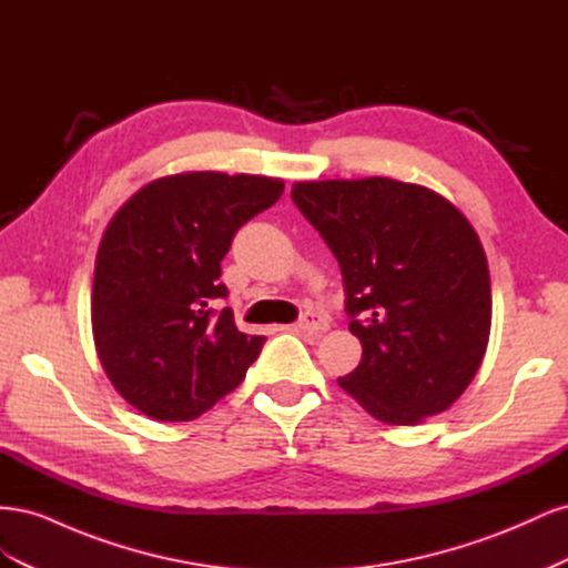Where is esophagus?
Listing matches in <instances>:
<instances>
[{
	"label": "esophagus",
	"mask_w": 568,
	"mask_h": 568,
	"mask_svg": "<svg viewBox=\"0 0 568 568\" xmlns=\"http://www.w3.org/2000/svg\"><path fill=\"white\" fill-rule=\"evenodd\" d=\"M296 326L301 332H307V334H322V332H326V320L322 317V315H317V313H305L298 322H296Z\"/></svg>",
	"instance_id": "obj_1"
}]
</instances>
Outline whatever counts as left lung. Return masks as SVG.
<instances>
[{
	"label": "left lung",
	"instance_id": "1",
	"mask_svg": "<svg viewBox=\"0 0 568 568\" xmlns=\"http://www.w3.org/2000/svg\"><path fill=\"white\" fill-rule=\"evenodd\" d=\"M291 199L336 255L363 343L341 388L395 426L448 409L480 367L493 320L471 222L434 189L390 178L296 182Z\"/></svg>",
	"mask_w": 568,
	"mask_h": 568
}]
</instances>
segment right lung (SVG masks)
Returning a JSON list of instances; mask_svg holds the SVG:
<instances>
[{"instance_id": "obj_1", "label": "right lung", "mask_w": 568, "mask_h": 568, "mask_svg": "<svg viewBox=\"0 0 568 568\" xmlns=\"http://www.w3.org/2000/svg\"><path fill=\"white\" fill-rule=\"evenodd\" d=\"M282 192L280 178L192 170L151 180L111 217L94 263V348L146 417L192 422L244 382L265 336L213 311L227 296L220 261Z\"/></svg>"}]
</instances>
